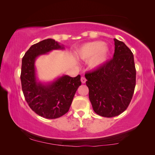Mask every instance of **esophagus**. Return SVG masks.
<instances>
[{"label": "esophagus", "instance_id": "obj_1", "mask_svg": "<svg viewBox=\"0 0 155 155\" xmlns=\"http://www.w3.org/2000/svg\"><path fill=\"white\" fill-rule=\"evenodd\" d=\"M81 83H85L87 80H86V78L85 77H81Z\"/></svg>", "mask_w": 155, "mask_h": 155}]
</instances>
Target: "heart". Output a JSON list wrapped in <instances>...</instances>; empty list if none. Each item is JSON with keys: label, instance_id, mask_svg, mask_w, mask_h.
<instances>
[{"label": "heart", "instance_id": "obj_1", "mask_svg": "<svg viewBox=\"0 0 155 155\" xmlns=\"http://www.w3.org/2000/svg\"><path fill=\"white\" fill-rule=\"evenodd\" d=\"M75 54L84 61L90 59L89 66L95 69L106 62L109 54V48L103 41H96L85 44L76 51Z\"/></svg>", "mask_w": 155, "mask_h": 155}]
</instances>
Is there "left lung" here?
Returning <instances> with one entry per match:
<instances>
[{
    "mask_svg": "<svg viewBox=\"0 0 155 155\" xmlns=\"http://www.w3.org/2000/svg\"><path fill=\"white\" fill-rule=\"evenodd\" d=\"M114 42L113 59L85 74L94 111L106 117L117 116L127 109L136 83L133 52L123 41L114 39Z\"/></svg>",
    "mask_w": 155,
    "mask_h": 155,
    "instance_id": "obj_1",
    "label": "left lung"
}]
</instances>
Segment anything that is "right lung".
<instances>
[{
  "instance_id": "obj_1",
  "label": "right lung",
  "mask_w": 155,
  "mask_h": 155,
  "mask_svg": "<svg viewBox=\"0 0 155 155\" xmlns=\"http://www.w3.org/2000/svg\"><path fill=\"white\" fill-rule=\"evenodd\" d=\"M64 49V45L54 40L46 39L31 46L22 60L20 79L26 101L34 112L47 119L58 118L66 114L81 85L79 74L76 77L63 75L48 83L37 78V57L53 50Z\"/></svg>"
}]
</instances>
